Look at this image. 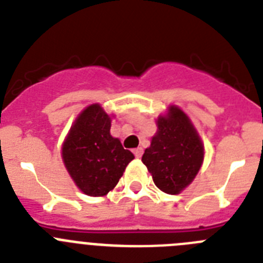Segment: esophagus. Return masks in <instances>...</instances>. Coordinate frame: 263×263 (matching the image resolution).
<instances>
[{
  "instance_id": "obj_1",
  "label": "esophagus",
  "mask_w": 263,
  "mask_h": 263,
  "mask_svg": "<svg viewBox=\"0 0 263 263\" xmlns=\"http://www.w3.org/2000/svg\"><path fill=\"white\" fill-rule=\"evenodd\" d=\"M133 153H134V155H136V158H141V157H142V154H143V148L142 147H137V148H134Z\"/></svg>"
}]
</instances>
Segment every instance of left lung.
Returning <instances> with one entry per match:
<instances>
[{
  "label": "left lung",
  "mask_w": 263,
  "mask_h": 263,
  "mask_svg": "<svg viewBox=\"0 0 263 263\" xmlns=\"http://www.w3.org/2000/svg\"><path fill=\"white\" fill-rule=\"evenodd\" d=\"M158 132L146 148L142 162L160 191L176 195L194 180L200 170L204 147L184 111L170 108L157 121Z\"/></svg>",
  "instance_id": "left-lung-1"
}]
</instances>
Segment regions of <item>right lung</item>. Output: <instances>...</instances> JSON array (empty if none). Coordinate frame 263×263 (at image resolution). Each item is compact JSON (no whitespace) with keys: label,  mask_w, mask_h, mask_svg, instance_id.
<instances>
[{"label":"right lung","mask_w":263,"mask_h":263,"mask_svg":"<svg viewBox=\"0 0 263 263\" xmlns=\"http://www.w3.org/2000/svg\"><path fill=\"white\" fill-rule=\"evenodd\" d=\"M110 118L99 104L81 111L63 145V160L73 182L89 196L116 187L134 155L109 133Z\"/></svg>","instance_id":"add662e5"}]
</instances>
